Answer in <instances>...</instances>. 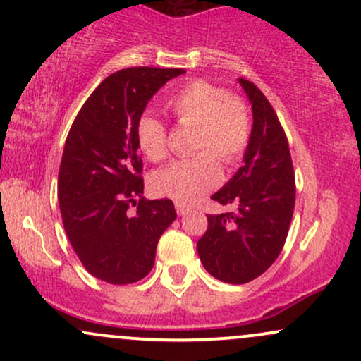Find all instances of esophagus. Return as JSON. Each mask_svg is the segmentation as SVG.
Instances as JSON below:
<instances>
[{"label":"esophagus","instance_id":"34e87169","mask_svg":"<svg viewBox=\"0 0 361 361\" xmlns=\"http://www.w3.org/2000/svg\"><path fill=\"white\" fill-rule=\"evenodd\" d=\"M190 212H192V210H190L186 205H183V204H176V214L180 215V217H183V215L190 214Z\"/></svg>","mask_w":361,"mask_h":361}]
</instances>
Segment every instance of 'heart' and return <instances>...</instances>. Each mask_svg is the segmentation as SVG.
<instances>
[{"instance_id":"obj_1","label":"heart","mask_w":361,"mask_h":361,"mask_svg":"<svg viewBox=\"0 0 361 361\" xmlns=\"http://www.w3.org/2000/svg\"><path fill=\"white\" fill-rule=\"evenodd\" d=\"M169 110L183 126H195L193 149L198 154L180 159L156 173V192L178 204L193 205L221 180V161L235 166L251 140V115L238 94L221 86L195 80L168 98ZM137 142L151 161L168 156V127L156 114L144 111L137 120Z\"/></svg>"}]
</instances>
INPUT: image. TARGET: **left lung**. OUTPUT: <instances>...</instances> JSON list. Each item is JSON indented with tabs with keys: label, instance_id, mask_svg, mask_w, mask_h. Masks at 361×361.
Returning a JSON list of instances; mask_svg holds the SVG:
<instances>
[{
	"label": "left lung",
	"instance_id": "8db88e82",
	"mask_svg": "<svg viewBox=\"0 0 361 361\" xmlns=\"http://www.w3.org/2000/svg\"><path fill=\"white\" fill-rule=\"evenodd\" d=\"M239 82L251 102V140L243 166L212 195L233 210L209 215L197 243L205 270L234 285L258 279L275 263L295 207V173L283 127L263 91L243 78Z\"/></svg>",
	"mask_w": 361,
	"mask_h": 361
}]
</instances>
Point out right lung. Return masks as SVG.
<instances>
[{"instance_id":"right-lung-1","label":"right lung","mask_w":361,"mask_h":361,"mask_svg":"<svg viewBox=\"0 0 361 361\" xmlns=\"http://www.w3.org/2000/svg\"><path fill=\"white\" fill-rule=\"evenodd\" d=\"M183 73L140 66L110 74L66 139L57 180L62 224L82 267L106 283L142 280L152 270L157 241L176 219L169 198L142 197L135 128L156 91Z\"/></svg>"}]
</instances>
